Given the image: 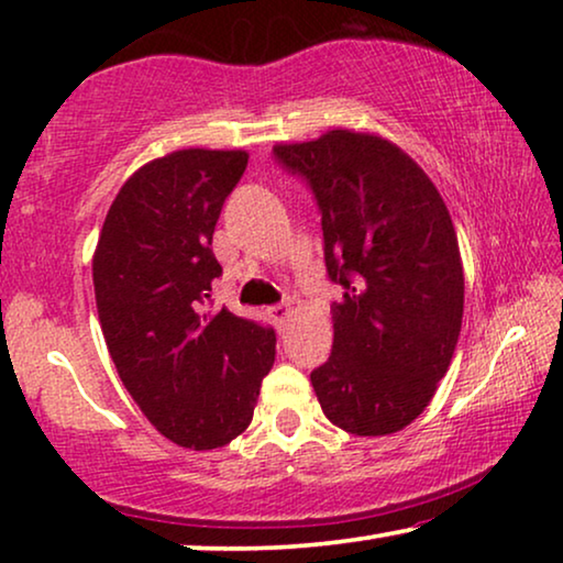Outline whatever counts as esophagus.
I'll return each mask as SVG.
<instances>
[{
	"label": "esophagus",
	"mask_w": 563,
	"mask_h": 563,
	"mask_svg": "<svg viewBox=\"0 0 563 563\" xmlns=\"http://www.w3.org/2000/svg\"><path fill=\"white\" fill-rule=\"evenodd\" d=\"M268 318H272V322L276 328H284V322H287V318H289V305H272L268 307Z\"/></svg>",
	"instance_id": "obj_1"
}]
</instances>
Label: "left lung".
<instances>
[{
	"instance_id": "1",
	"label": "left lung",
	"mask_w": 563,
	"mask_h": 563,
	"mask_svg": "<svg viewBox=\"0 0 563 563\" xmlns=\"http://www.w3.org/2000/svg\"><path fill=\"white\" fill-rule=\"evenodd\" d=\"M310 187L322 222L333 351L310 382L322 412L353 435L397 433L449 372L464 314L456 230L435 184L376 135L330 130L276 145Z\"/></svg>"
}]
</instances>
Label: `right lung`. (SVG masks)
Returning <instances> with one entry per match:
<instances>
[{
    "instance_id": "obj_1",
    "label": "right lung",
    "mask_w": 563,
    "mask_h": 563,
    "mask_svg": "<svg viewBox=\"0 0 563 563\" xmlns=\"http://www.w3.org/2000/svg\"><path fill=\"white\" fill-rule=\"evenodd\" d=\"M243 151L189 148L122 184L95 253L97 312L110 356L151 426L184 449H220L253 418L276 333L212 307L220 210Z\"/></svg>"
}]
</instances>
